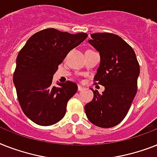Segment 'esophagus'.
I'll return each instance as SVG.
<instances>
[{
  "label": "esophagus",
  "instance_id": "1",
  "mask_svg": "<svg viewBox=\"0 0 157 157\" xmlns=\"http://www.w3.org/2000/svg\"><path fill=\"white\" fill-rule=\"evenodd\" d=\"M84 87H83V86H80V85H78V91H82V90H84Z\"/></svg>",
  "mask_w": 157,
  "mask_h": 157
}]
</instances>
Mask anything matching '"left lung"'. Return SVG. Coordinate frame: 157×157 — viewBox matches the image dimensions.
Here are the masks:
<instances>
[{"instance_id": "left-lung-1", "label": "left lung", "mask_w": 157, "mask_h": 157, "mask_svg": "<svg viewBox=\"0 0 157 157\" xmlns=\"http://www.w3.org/2000/svg\"><path fill=\"white\" fill-rule=\"evenodd\" d=\"M89 44L100 56L94 80L105 86L102 94L85 105L86 117L95 126L110 128L118 125L130 109L137 92L140 65L135 51L120 36L112 33H94Z\"/></svg>"}]
</instances>
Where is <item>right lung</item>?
Wrapping results in <instances>:
<instances>
[{
  "label": "right lung",
  "mask_w": 157,
  "mask_h": 157,
  "mask_svg": "<svg viewBox=\"0 0 157 157\" xmlns=\"http://www.w3.org/2000/svg\"><path fill=\"white\" fill-rule=\"evenodd\" d=\"M86 37L83 32L73 35L48 28L34 34L20 50L13 83L22 110L37 125L51 126L65 116L78 86L71 81L52 86V76L69 52Z\"/></svg>",
  "instance_id": "obj_1"
}]
</instances>
